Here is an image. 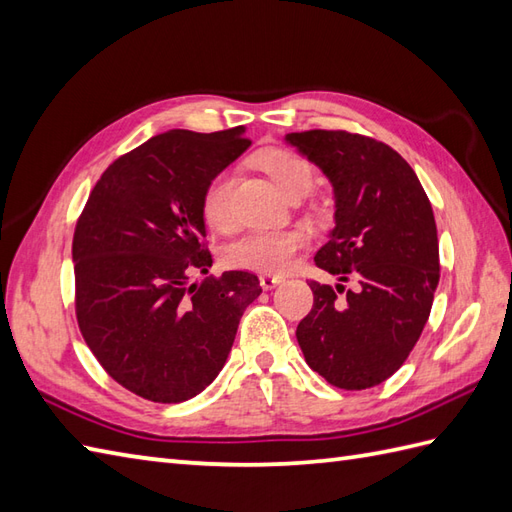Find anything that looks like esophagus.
I'll return each instance as SVG.
<instances>
[{
    "label": "esophagus",
    "instance_id": "1",
    "mask_svg": "<svg viewBox=\"0 0 512 512\" xmlns=\"http://www.w3.org/2000/svg\"><path fill=\"white\" fill-rule=\"evenodd\" d=\"M281 283V277L279 275H268V272H264V275H259V285L264 290H272L275 285Z\"/></svg>",
    "mask_w": 512,
    "mask_h": 512
}]
</instances>
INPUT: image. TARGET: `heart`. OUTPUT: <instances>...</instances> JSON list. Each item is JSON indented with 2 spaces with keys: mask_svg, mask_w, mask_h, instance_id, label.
<instances>
[{
  "mask_svg": "<svg viewBox=\"0 0 512 512\" xmlns=\"http://www.w3.org/2000/svg\"><path fill=\"white\" fill-rule=\"evenodd\" d=\"M264 172L279 185L281 192L292 196H305L314 185V165L299 152L285 148H270L257 157ZM233 174L222 170L202 189L200 211L211 229L227 231L233 224ZM307 242L303 227L290 229H259L237 237L224 251V261L233 268H246L257 272H281L292 264L294 255Z\"/></svg>",
  "mask_w": 512,
  "mask_h": 512,
  "instance_id": "b5f03b06",
  "label": "heart"
}]
</instances>
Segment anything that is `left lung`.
I'll use <instances>...</instances> for the list:
<instances>
[{"mask_svg":"<svg viewBox=\"0 0 512 512\" xmlns=\"http://www.w3.org/2000/svg\"><path fill=\"white\" fill-rule=\"evenodd\" d=\"M285 139L334 185L336 229L314 261L342 281L336 288L310 281L314 305L296 340L305 362L331 386L373 388L408 360L430 318L441 279L430 198L384 141L347 130ZM349 280L351 291L343 288Z\"/></svg>","mask_w":512,"mask_h":512,"instance_id":"obj_1","label":"left lung"}]
</instances>
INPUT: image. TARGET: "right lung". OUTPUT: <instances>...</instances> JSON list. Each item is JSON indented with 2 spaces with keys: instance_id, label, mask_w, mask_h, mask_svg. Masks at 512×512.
<instances>
[{
  "instance_id": "right-lung-1",
  "label": "right lung",
  "mask_w": 512,
  "mask_h": 512,
  "mask_svg": "<svg viewBox=\"0 0 512 512\" xmlns=\"http://www.w3.org/2000/svg\"><path fill=\"white\" fill-rule=\"evenodd\" d=\"M251 146L244 128L168 130L115 159L76 222L80 334L117 384L154 403L205 390L229 358L253 272L211 268L202 189Z\"/></svg>"
}]
</instances>
